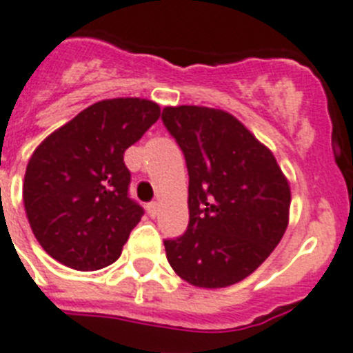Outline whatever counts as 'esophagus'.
<instances>
[{"instance_id":"1","label":"esophagus","mask_w":353,"mask_h":353,"mask_svg":"<svg viewBox=\"0 0 353 353\" xmlns=\"http://www.w3.org/2000/svg\"><path fill=\"white\" fill-rule=\"evenodd\" d=\"M146 210L152 218H155L157 214H159V203H157V201H150V203L146 205Z\"/></svg>"}]
</instances>
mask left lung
Here are the masks:
<instances>
[{"label":"left lung","mask_w":353,"mask_h":353,"mask_svg":"<svg viewBox=\"0 0 353 353\" xmlns=\"http://www.w3.org/2000/svg\"><path fill=\"white\" fill-rule=\"evenodd\" d=\"M162 123L185 157L189 225L165 239L174 273L198 288L252 275L288 228L291 191L273 153L219 108L165 107Z\"/></svg>","instance_id":"1"}]
</instances>
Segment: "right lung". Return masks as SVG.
Returning <instances> with one entry per match:
<instances>
[{"label":"right lung","instance_id":"obj_1","mask_svg":"<svg viewBox=\"0 0 353 353\" xmlns=\"http://www.w3.org/2000/svg\"><path fill=\"white\" fill-rule=\"evenodd\" d=\"M159 116V105L148 99H103L39 144L26 165L23 200L48 255L78 271L119 259L144 214L128 194L123 155Z\"/></svg>","mask_w":353,"mask_h":353}]
</instances>
